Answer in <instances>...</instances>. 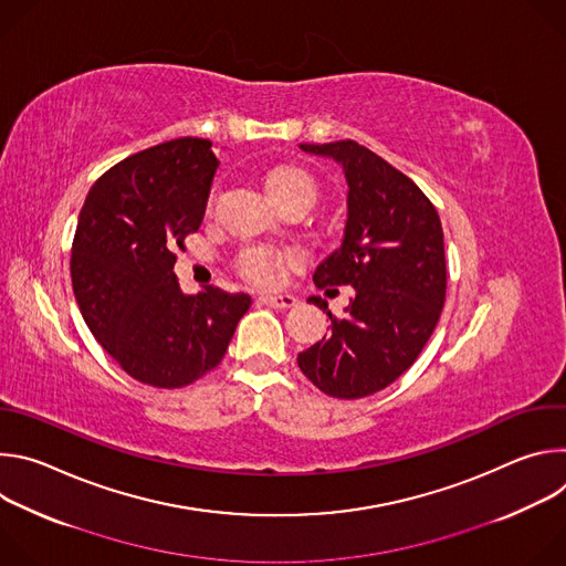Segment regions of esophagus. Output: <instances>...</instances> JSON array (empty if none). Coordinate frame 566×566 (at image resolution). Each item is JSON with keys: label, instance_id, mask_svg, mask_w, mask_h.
Returning a JSON list of instances; mask_svg holds the SVG:
<instances>
[{"label": "esophagus", "instance_id": "esophagus-1", "mask_svg": "<svg viewBox=\"0 0 566 566\" xmlns=\"http://www.w3.org/2000/svg\"><path fill=\"white\" fill-rule=\"evenodd\" d=\"M260 302H264L266 306H273V308H291L297 304V297H293L289 293H264V295H260Z\"/></svg>", "mask_w": 566, "mask_h": 566}]
</instances>
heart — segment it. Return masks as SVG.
Returning a JSON list of instances; mask_svg holds the SVG:
<instances>
[{
    "label": "heart",
    "instance_id": "obj_1",
    "mask_svg": "<svg viewBox=\"0 0 566 566\" xmlns=\"http://www.w3.org/2000/svg\"><path fill=\"white\" fill-rule=\"evenodd\" d=\"M264 188L277 208L304 206L311 208L317 197V184L311 172L300 166H275L264 175ZM217 201V188L208 192L206 212H212ZM286 264V255L271 247H251L237 258V269L255 284H271L280 269Z\"/></svg>",
    "mask_w": 566,
    "mask_h": 566
}]
</instances>
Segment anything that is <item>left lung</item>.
I'll return each instance as SVG.
<instances>
[{
    "mask_svg": "<svg viewBox=\"0 0 566 566\" xmlns=\"http://www.w3.org/2000/svg\"><path fill=\"white\" fill-rule=\"evenodd\" d=\"M300 147L336 158L349 186L343 247L313 282L352 284L356 295L343 317L327 311L329 336L297 354V365L319 391L354 400L391 385L430 340L448 286L443 228L421 188L365 145L347 138Z\"/></svg>",
    "mask_w": 566,
    "mask_h": 566,
    "instance_id": "obj_1",
    "label": "left lung"
}]
</instances>
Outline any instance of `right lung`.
I'll use <instances>...</instances> for the list:
<instances>
[{
	"label": "right lung",
	"mask_w": 566,
	"mask_h": 566,
	"mask_svg": "<svg viewBox=\"0 0 566 566\" xmlns=\"http://www.w3.org/2000/svg\"><path fill=\"white\" fill-rule=\"evenodd\" d=\"M219 160L208 138L127 156L90 190L71 247L73 295L101 347L134 380L179 389L214 369L251 295H184L177 249L197 232Z\"/></svg>",
	"instance_id": "right-lung-1"
}]
</instances>
